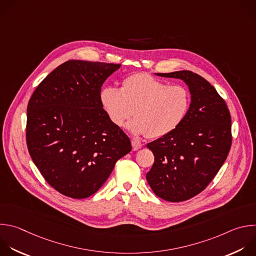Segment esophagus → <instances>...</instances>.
Instances as JSON below:
<instances>
[{"label":"esophagus","instance_id":"esophagus-1","mask_svg":"<svg viewBox=\"0 0 256 256\" xmlns=\"http://www.w3.org/2000/svg\"><path fill=\"white\" fill-rule=\"evenodd\" d=\"M132 150H140L142 146V144L140 142L136 140H132Z\"/></svg>","mask_w":256,"mask_h":256}]
</instances>
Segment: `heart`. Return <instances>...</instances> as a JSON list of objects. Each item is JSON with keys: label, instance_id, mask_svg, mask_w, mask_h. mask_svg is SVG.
Segmentation results:
<instances>
[{"label": "heart", "instance_id": "1", "mask_svg": "<svg viewBox=\"0 0 256 256\" xmlns=\"http://www.w3.org/2000/svg\"><path fill=\"white\" fill-rule=\"evenodd\" d=\"M100 104L110 120L128 126L134 136L156 138L175 130L185 120L191 104L189 90L182 85H170L148 73L126 77L120 90L108 86L100 94Z\"/></svg>", "mask_w": 256, "mask_h": 256}]
</instances>
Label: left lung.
<instances>
[{"instance_id":"1","label":"left lung","mask_w":256,"mask_h":256,"mask_svg":"<svg viewBox=\"0 0 256 256\" xmlns=\"http://www.w3.org/2000/svg\"><path fill=\"white\" fill-rule=\"evenodd\" d=\"M156 74L183 80L191 104L175 130L146 144L154 162L146 178L158 197L182 202L202 192L224 164L232 142L231 116L223 98L202 76L188 70Z\"/></svg>"}]
</instances>
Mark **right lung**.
<instances>
[{
    "label": "right lung",
    "instance_id": "obj_1",
    "mask_svg": "<svg viewBox=\"0 0 256 256\" xmlns=\"http://www.w3.org/2000/svg\"><path fill=\"white\" fill-rule=\"evenodd\" d=\"M120 64L68 60L38 85L27 108L29 154L47 183L74 199L94 194L118 160L132 150L128 136L104 110L100 94Z\"/></svg>",
    "mask_w": 256,
    "mask_h": 256
}]
</instances>
